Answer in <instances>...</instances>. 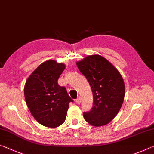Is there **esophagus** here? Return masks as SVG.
<instances>
[{
	"label": "esophagus",
	"instance_id": "obj_1",
	"mask_svg": "<svg viewBox=\"0 0 154 154\" xmlns=\"http://www.w3.org/2000/svg\"><path fill=\"white\" fill-rule=\"evenodd\" d=\"M75 102H76L77 104H78V105H79L80 103H81V99L80 98H77L76 100H75Z\"/></svg>",
	"mask_w": 154,
	"mask_h": 154
}]
</instances>
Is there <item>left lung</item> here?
<instances>
[{
    "mask_svg": "<svg viewBox=\"0 0 154 154\" xmlns=\"http://www.w3.org/2000/svg\"><path fill=\"white\" fill-rule=\"evenodd\" d=\"M77 66L89 82L93 94V106L90 111L83 112V118L94 126L107 124L123 104V78L107 60L100 55L88 56L77 62Z\"/></svg>",
    "mask_w": 154,
    "mask_h": 154,
    "instance_id": "1",
    "label": "left lung"
}]
</instances>
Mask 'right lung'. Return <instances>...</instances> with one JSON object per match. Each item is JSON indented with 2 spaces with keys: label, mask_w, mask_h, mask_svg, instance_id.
Listing matches in <instances>:
<instances>
[{
  "label": "right lung",
  "mask_w": 154,
  "mask_h": 154,
  "mask_svg": "<svg viewBox=\"0 0 154 154\" xmlns=\"http://www.w3.org/2000/svg\"><path fill=\"white\" fill-rule=\"evenodd\" d=\"M64 69V64L49 60L36 68L26 82L24 96L27 106L35 119L43 126H60L66 119L69 103L73 102L66 88L58 83Z\"/></svg>",
  "instance_id": "obj_1"
}]
</instances>
